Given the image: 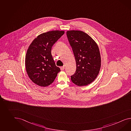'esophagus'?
Listing matches in <instances>:
<instances>
[{"label": "esophagus", "mask_w": 131, "mask_h": 131, "mask_svg": "<svg viewBox=\"0 0 131 131\" xmlns=\"http://www.w3.org/2000/svg\"><path fill=\"white\" fill-rule=\"evenodd\" d=\"M61 70H64V66H63V67H60Z\"/></svg>", "instance_id": "esophagus-1"}]
</instances>
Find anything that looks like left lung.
<instances>
[{"label": "left lung", "instance_id": "obj_1", "mask_svg": "<svg viewBox=\"0 0 131 131\" xmlns=\"http://www.w3.org/2000/svg\"><path fill=\"white\" fill-rule=\"evenodd\" d=\"M67 38L73 51L77 64L71 81L79 86L93 82L100 70L101 59L96 43L88 34L79 30L67 32Z\"/></svg>", "mask_w": 131, "mask_h": 131}]
</instances>
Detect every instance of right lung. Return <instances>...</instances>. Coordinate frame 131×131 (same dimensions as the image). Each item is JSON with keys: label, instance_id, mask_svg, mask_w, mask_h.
I'll use <instances>...</instances> for the list:
<instances>
[{"label": "right lung", "instance_id": "add662e5", "mask_svg": "<svg viewBox=\"0 0 131 131\" xmlns=\"http://www.w3.org/2000/svg\"><path fill=\"white\" fill-rule=\"evenodd\" d=\"M64 33V31L59 30L42 33L28 47L25 58L26 69L30 79L39 86L49 85L60 71L52 57L51 48Z\"/></svg>", "mask_w": 131, "mask_h": 131}]
</instances>
